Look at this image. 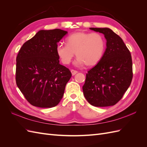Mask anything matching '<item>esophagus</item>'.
<instances>
[{
  "instance_id": "obj_1",
  "label": "esophagus",
  "mask_w": 147,
  "mask_h": 147,
  "mask_svg": "<svg viewBox=\"0 0 147 147\" xmlns=\"http://www.w3.org/2000/svg\"><path fill=\"white\" fill-rule=\"evenodd\" d=\"M71 71V73H72V75H75V74H76L77 73H78V72L77 70H74V69H72L70 70Z\"/></svg>"
}]
</instances>
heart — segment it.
<instances>
[{"label":"heart","instance_id":"heart-1","mask_svg":"<svg viewBox=\"0 0 147 147\" xmlns=\"http://www.w3.org/2000/svg\"><path fill=\"white\" fill-rule=\"evenodd\" d=\"M66 42L57 44V54L63 64H69L75 53L78 58L75 64L78 66L96 65L103 57L106 47L104 37L98 32H74L67 38Z\"/></svg>","mask_w":147,"mask_h":147}]
</instances>
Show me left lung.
Returning <instances> with one entry per match:
<instances>
[{"label":"left lung","mask_w":147,"mask_h":147,"mask_svg":"<svg viewBox=\"0 0 147 147\" xmlns=\"http://www.w3.org/2000/svg\"><path fill=\"white\" fill-rule=\"evenodd\" d=\"M90 29L104 35L107 48L101 60L86 74L83 94L93 106L114 105L121 100L132 82L131 53L122 38L112 30Z\"/></svg>","instance_id":"1"}]
</instances>
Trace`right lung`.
Wrapping results in <instances>:
<instances>
[{
    "label": "right lung",
    "mask_w": 147,
    "mask_h": 147,
    "mask_svg": "<svg viewBox=\"0 0 147 147\" xmlns=\"http://www.w3.org/2000/svg\"><path fill=\"white\" fill-rule=\"evenodd\" d=\"M67 34L59 29L39 30L20 50L16 57V83L31 105L51 108L63 98L72 74L59 64L56 46Z\"/></svg>",
    "instance_id": "obj_1"
}]
</instances>
